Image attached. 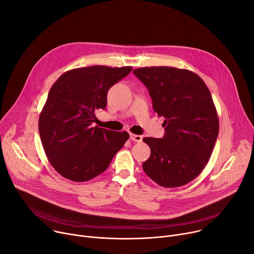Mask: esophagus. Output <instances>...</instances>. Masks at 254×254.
Returning a JSON list of instances; mask_svg holds the SVG:
<instances>
[{
    "label": "esophagus",
    "mask_w": 254,
    "mask_h": 254,
    "mask_svg": "<svg viewBox=\"0 0 254 254\" xmlns=\"http://www.w3.org/2000/svg\"><path fill=\"white\" fill-rule=\"evenodd\" d=\"M130 139L134 142H141L142 141V136L141 135H136L133 133H130Z\"/></svg>",
    "instance_id": "esophagus-1"
}]
</instances>
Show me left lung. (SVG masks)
I'll list each match as a JSON object with an SVG mask.
<instances>
[{"mask_svg": "<svg viewBox=\"0 0 254 254\" xmlns=\"http://www.w3.org/2000/svg\"><path fill=\"white\" fill-rule=\"evenodd\" d=\"M133 73L147 87L153 111L165 118L163 138H143L150 147L143 171L160 186H183L201 173L217 141L219 118L210 91L186 69L143 67Z\"/></svg>", "mask_w": 254, "mask_h": 254, "instance_id": "8db88e82", "label": "left lung"}]
</instances>
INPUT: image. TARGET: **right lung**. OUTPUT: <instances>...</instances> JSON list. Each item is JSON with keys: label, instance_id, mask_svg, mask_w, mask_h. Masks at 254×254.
Listing matches in <instances>:
<instances>
[{"label": "right lung", "instance_id": "add662e5", "mask_svg": "<svg viewBox=\"0 0 254 254\" xmlns=\"http://www.w3.org/2000/svg\"><path fill=\"white\" fill-rule=\"evenodd\" d=\"M132 67L90 66L62 74L50 89L38 131L51 165L61 176L86 182L107 170L129 138L126 131L91 127L107 106L109 89Z\"/></svg>", "mask_w": 254, "mask_h": 254}]
</instances>
